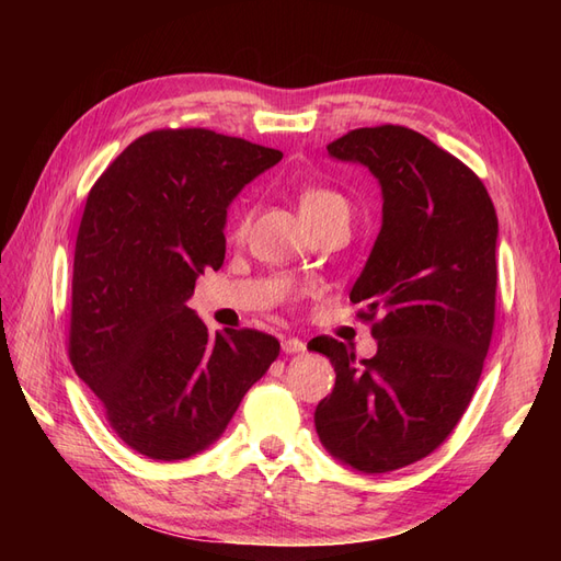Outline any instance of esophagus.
<instances>
[{
    "label": "esophagus",
    "mask_w": 561,
    "mask_h": 561,
    "mask_svg": "<svg viewBox=\"0 0 561 561\" xmlns=\"http://www.w3.org/2000/svg\"><path fill=\"white\" fill-rule=\"evenodd\" d=\"M283 353H304L307 351V344L301 342V339H295V336H290V339H283Z\"/></svg>",
    "instance_id": "1"
}]
</instances>
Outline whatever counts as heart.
Segmentation results:
<instances>
[{
	"mask_svg": "<svg viewBox=\"0 0 561 561\" xmlns=\"http://www.w3.org/2000/svg\"><path fill=\"white\" fill-rule=\"evenodd\" d=\"M299 213L304 219H313V217H322V215H330V213H348V203L346 198L330 190V186H304L301 194H299ZM248 225V213L241 217V222L236 225V233H243Z\"/></svg>",
	"mask_w": 561,
	"mask_h": 561,
	"instance_id": "obj_1",
	"label": "heart"
}]
</instances>
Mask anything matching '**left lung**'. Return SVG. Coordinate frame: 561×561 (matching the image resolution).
I'll list each match as a JSON object with an SVG mask.
<instances>
[{
    "label": "left lung",
    "instance_id": "obj_1",
    "mask_svg": "<svg viewBox=\"0 0 561 561\" xmlns=\"http://www.w3.org/2000/svg\"><path fill=\"white\" fill-rule=\"evenodd\" d=\"M328 151L381 186V231L351 290L379 348L358 360L311 339L336 371L316 431L336 461L388 472L435 451L468 410L494 332L499 219L482 180L412 128H355Z\"/></svg>",
    "mask_w": 561,
    "mask_h": 561
}]
</instances>
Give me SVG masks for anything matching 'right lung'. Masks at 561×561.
<instances>
[{
    "mask_svg": "<svg viewBox=\"0 0 561 561\" xmlns=\"http://www.w3.org/2000/svg\"><path fill=\"white\" fill-rule=\"evenodd\" d=\"M278 149L206 128L151 130L100 175L77 233L70 360L112 431L154 461H180L225 433L278 358L276 336L210 334L186 307L225 262L229 203Z\"/></svg>",
    "mask_w": 561,
    "mask_h": 561,
    "instance_id": "right-lung-1",
    "label": "right lung"
}]
</instances>
